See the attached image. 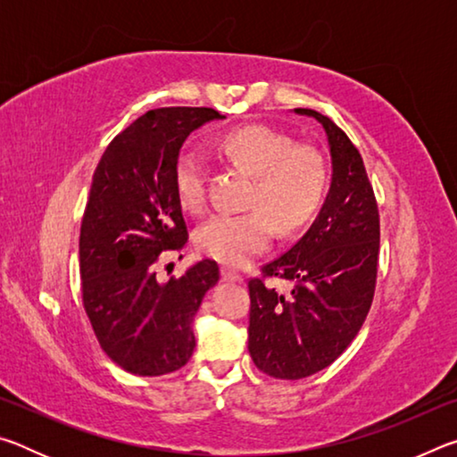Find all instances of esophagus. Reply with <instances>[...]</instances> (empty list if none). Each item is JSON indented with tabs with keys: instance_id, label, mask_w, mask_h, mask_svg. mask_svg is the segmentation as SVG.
Returning <instances> with one entry per match:
<instances>
[{
	"instance_id": "34e87169",
	"label": "esophagus",
	"mask_w": 457,
	"mask_h": 457,
	"mask_svg": "<svg viewBox=\"0 0 457 457\" xmlns=\"http://www.w3.org/2000/svg\"><path fill=\"white\" fill-rule=\"evenodd\" d=\"M221 278L226 282H242V274H239L237 270L228 268V266H221Z\"/></svg>"
}]
</instances>
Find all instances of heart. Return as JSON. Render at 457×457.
<instances>
[{
  "label": "heart",
  "instance_id": "heart-1",
  "mask_svg": "<svg viewBox=\"0 0 457 457\" xmlns=\"http://www.w3.org/2000/svg\"><path fill=\"white\" fill-rule=\"evenodd\" d=\"M220 153L253 175L245 213H218L195 231V245L205 256L228 266H242L264 252L278 229L292 236L311 221L322 205L328 173L322 154L311 145H294L290 137L260 125L231 130L220 141ZM205 161L185 149L175 163L179 204L201 213L207 204Z\"/></svg>",
  "mask_w": 457,
  "mask_h": 457
}]
</instances>
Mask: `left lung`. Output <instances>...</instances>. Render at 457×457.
<instances>
[{
    "label": "left lung",
    "mask_w": 457,
    "mask_h": 457,
    "mask_svg": "<svg viewBox=\"0 0 457 457\" xmlns=\"http://www.w3.org/2000/svg\"><path fill=\"white\" fill-rule=\"evenodd\" d=\"M327 130L332 181L319 218L280 258L250 278L247 349L262 373L311 377L332 365L365 322L378 266V207L357 146L324 114L294 108ZM293 284L278 293L267 280Z\"/></svg>",
    "instance_id": "obj_1"
}]
</instances>
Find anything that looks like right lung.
<instances>
[{"label": "right lung", "instance_id": "obj_1", "mask_svg": "<svg viewBox=\"0 0 457 457\" xmlns=\"http://www.w3.org/2000/svg\"><path fill=\"white\" fill-rule=\"evenodd\" d=\"M213 119L223 117L204 106L145 112L112 138L92 175L80 226L82 304L103 351L133 375L187 365L193 316L220 280L213 260L181 278H157L163 252H181L189 239L175 189L179 149Z\"/></svg>", "mask_w": 457, "mask_h": 457}]
</instances>
